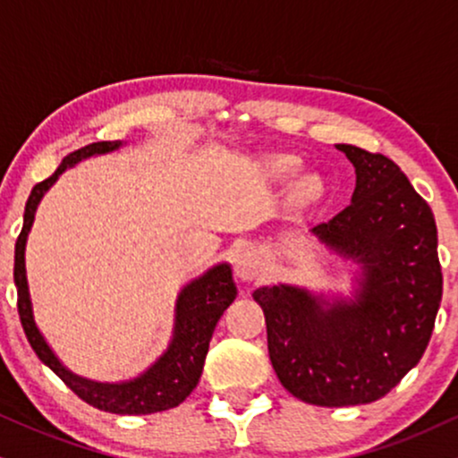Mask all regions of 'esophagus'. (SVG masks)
<instances>
[{
    "label": "esophagus",
    "mask_w": 458,
    "mask_h": 458,
    "mask_svg": "<svg viewBox=\"0 0 458 458\" xmlns=\"http://www.w3.org/2000/svg\"><path fill=\"white\" fill-rule=\"evenodd\" d=\"M234 272L242 283H251V281H258L259 276L264 275V264L256 251H251V249H242L234 259Z\"/></svg>",
    "instance_id": "obj_1"
}]
</instances>
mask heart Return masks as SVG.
Returning <instances> with one entry per match:
<instances>
[{"mask_svg": "<svg viewBox=\"0 0 458 458\" xmlns=\"http://www.w3.org/2000/svg\"><path fill=\"white\" fill-rule=\"evenodd\" d=\"M264 165L275 177H287L298 169L300 160L296 156L289 154H270L264 158ZM323 192H326V183H323L321 175H317V173H302L289 188V205L298 211L309 209V207L317 205L323 199Z\"/></svg>", "mask_w": 458, "mask_h": 458, "instance_id": "b5f03b06", "label": "heart"}]
</instances>
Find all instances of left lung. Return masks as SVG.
I'll return each instance as SVG.
<instances>
[{
    "instance_id": "8db88e82",
    "label": "left lung",
    "mask_w": 458,
    "mask_h": 458,
    "mask_svg": "<svg viewBox=\"0 0 458 458\" xmlns=\"http://www.w3.org/2000/svg\"><path fill=\"white\" fill-rule=\"evenodd\" d=\"M355 166L351 205L310 230L359 266L351 298L296 285L259 287L268 355L306 403L359 406L385 397L420 361L442 302L431 207L383 154L338 143Z\"/></svg>"
}]
</instances>
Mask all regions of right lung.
Returning <instances> with one entry per match:
<instances>
[{
	"label": "right lung",
	"mask_w": 458,
	"mask_h": 458,
	"mask_svg": "<svg viewBox=\"0 0 458 458\" xmlns=\"http://www.w3.org/2000/svg\"><path fill=\"white\" fill-rule=\"evenodd\" d=\"M120 146H123V141H99L90 143V146L82 149H75V152L63 158L59 169L31 190L25 205L22 230L14 247V283L16 292H19V317L29 344L36 351V355L42 359V363H46L52 372L59 376L75 395L84 399L90 406L103 410V412L152 414L179 406L194 391V386L199 385L213 329H216L224 310L236 298V285L230 266L225 262L213 266L205 275L190 281L179 292L175 304V326H173L169 349L162 352L146 372L139 374L137 378L123 380V383H95V380L69 372L63 366L59 357L52 352L48 343L44 340L36 321H33L31 296H29L27 285L25 245L29 230H31L33 219H36L39 200L44 199V194L52 188V183L69 166L78 165L80 160L90 158V156L114 152Z\"/></svg>",
	"instance_id": "1"
}]
</instances>
